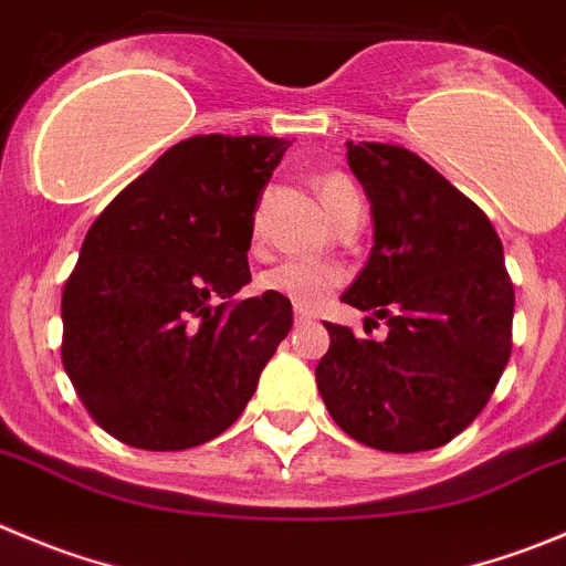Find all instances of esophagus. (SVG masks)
<instances>
[{"label":"esophagus","mask_w":566,"mask_h":566,"mask_svg":"<svg viewBox=\"0 0 566 566\" xmlns=\"http://www.w3.org/2000/svg\"><path fill=\"white\" fill-rule=\"evenodd\" d=\"M310 321H313V315H310L307 310L295 307V324H310Z\"/></svg>","instance_id":"1"}]
</instances>
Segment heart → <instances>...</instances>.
Returning a JSON list of instances; mask_svg holds the SVG:
<instances>
[{
	"instance_id": "1",
	"label": "heart",
	"mask_w": 566,
	"mask_h": 566,
	"mask_svg": "<svg viewBox=\"0 0 566 566\" xmlns=\"http://www.w3.org/2000/svg\"><path fill=\"white\" fill-rule=\"evenodd\" d=\"M318 189L332 218H337L346 206L360 200L355 184L348 181L346 176H340V172H326V176H321ZM340 279L343 273L337 271V268L326 265V262H313V259H284V262L268 268V271L259 276V290L282 295V298L293 301L295 307L313 310L318 307L321 301H324L337 284H340Z\"/></svg>"
}]
</instances>
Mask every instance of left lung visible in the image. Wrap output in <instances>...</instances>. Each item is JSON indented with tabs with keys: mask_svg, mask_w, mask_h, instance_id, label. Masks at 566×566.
Segmentation results:
<instances>
[{
	"mask_svg": "<svg viewBox=\"0 0 566 566\" xmlns=\"http://www.w3.org/2000/svg\"><path fill=\"white\" fill-rule=\"evenodd\" d=\"M371 200L374 248L343 301L388 324L360 340L329 324L315 368L335 424L382 452H424L467 430L511 357L514 284L474 200L413 150L346 142ZM368 318V321H374Z\"/></svg>",
	"mask_w": 566,
	"mask_h": 566,
	"instance_id": "8db88e82",
	"label": "left lung"
}]
</instances>
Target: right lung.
<instances>
[{
  "instance_id": "right-lung-1",
  "label": "right lung",
  "mask_w": 566,
  "mask_h": 566,
  "mask_svg": "<svg viewBox=\"0 0 566 566\" xmlns=\"http://www.w3.org/2000/svg\"><path fill=\"white\" fill-rule=\"evenodd\" d=\"M287 139L178 142L94 220L63 284L61 360L83 408L150 452L229 430L293 326L276 293L229 304L251 282L259 195Z\"/></svg>"
}]
</instances>
